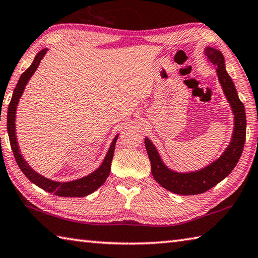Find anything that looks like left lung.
Here are the masks:
<instances>
[{"mask_svg":"<svg viewBox=\"0 0 258 258\" xmlns=\"http://www.w3.org/2000/svg\"><path fill=\"white\" fill-rule=\"evenodd\" d=\"M204 54L209 62L217 68V76L233 114V131L231 140L217 160L199 170L179 172L165 165L151 140L144 139L145 149L151 161V172L158 184L163 188L179 195H196L204 193L223 180L239 161L246 140V113L232 79L226 70V62L221 51L207 46Z\"/></svg>","mask_w":258,"mask_h":258,"instance_id":"left-lung-1","label":"left lung"}]
</instances>
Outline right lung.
Wrapping results in <instances>:
<instances>
[{
	"mask_svg": "<svg viewBox=\"0 0 258 258\" xmlns=\"http://www.w3.org/2000/svg\"><path fill=\"white\" fill-rule=\"evenodd\" d=\"M47 50L48 48L41 49L39 53L35 56L34 62H32L30 67L21 74V77L17 83V87L15 88L11 101L8 107V116H7L8 127L7 128H8L9 139H10L11 149L13 151V154H15L16 161L18 163L19 168H20L21 171L31 182H34L35 185L40 187L41 189L48 191L50 194H55L56 196H60V198H83V196L91 194L99 188V187L106 181L107 177L109 176L110 165L114 157L115 144H116L117 139H118V134L114 138L113 142H111L109 147L108 152H107L101 165L98 167L95 171H92L91 174H89L82 178H78V179H74L71 181H56L53 179H49V178L45 176H41L40 174H38V172L35 171L29 165H28V162L25 160V159H23L17 142L16 113H17V106L19 104V99L21 98L28 81L30 80V78L34 76L36 70L38 69L40 60L43 59L46 53H47Z\"/></svg>",
	"mask_w": 258,
	"mask_h": 258,
	"instance_id": "right-lung-1",
	"label": "right lung"
}]
</instances>
